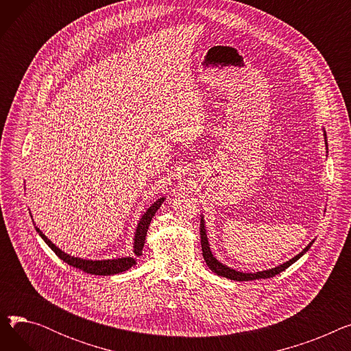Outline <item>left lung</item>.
I'll return each mask as SVG.
<instances>
[{"label": "left lung", "mask_w": 351, "mask_h": 351, "mask_svg": "<svg viewBox=\"0 0 351 351\" xmlns=\"http://www.w3.org/2000/svg\"><path fill=\"white\" fill-rule=\"evenodd\" d=\"M200 243H202V252H204V259L206 262V265L209 266V269L216 273L217 276H223L226 279L230 280H239V282H243V280H257V279H269L273 278V276L282 273L283 270H286L289 266H291L294 262L299 261L300 257L310 249V246L313 245V242L310 245H307V247L299 253L298 256H294L293 259H290L289 262L278 266V267H273L270 270H263V271H256V273H242V271H236L234 269H230L225 265H222L220 262L216 261V257H213L210 247H209V242H208V237H206V230H205V223H204V219H200Z\"/></svg>", "instance_id": "8db88e82"}]
</instances>
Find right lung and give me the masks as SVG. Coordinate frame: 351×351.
<instances>
[{
  "mask_svg": "<svg viewBox=\"0 0 351 351\" xmlns=\"http://www.w3.org/2000/svg\"><path fill=\"white\" fill-rule=\"evenodd\" d=\"M165 197L158 199L155 204L146 210V213L142 216V219L139 220V225L136 228V233H135V243H134V253L136 256L142 254V249L145 245V237H146V232L147 228L151 225V220L155 216L156 210L160 208V205L163 204ZM36 232L40 233V236L44 239V242L52 249V252L57 254L61 261H64L65 263H68L69 266L80 269L85 273H90V274H99V276H109V274H117V273H122L128 269H131L136 262L134 257H122V259H112V261H85V259H80V257H72L66 253H64L61 249H58L55 246L49 239L38 229L35 228Z\"/></svg>",
  "mask_w": 351,
  "mask_h": 351,
  "instance_id": "obj_1",
  "label": "right lung"
}]
</instances>
